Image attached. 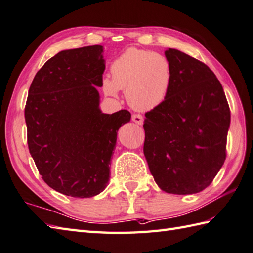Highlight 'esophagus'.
Returning a JSON list of instances; mask_svg holds the SVG:
<instances>
[{
    "label": "esophagus",
    "mask_w": 253,
    "mask_h": 253,
    "mask_svg": "<svg viewBox=\"0 0 253 253\" xmlns=\"http://www.w3.org/2000/svg\"><path fill=\"white\" fill-rule=\"evenodd\" d=\"M131 120H132V122L138 124V125H142L143 124V117L140 115V114H132Z\"/></svg>",
    "instance_id": "1"
}]
</instances>
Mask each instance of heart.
<instances>
[{
  "label": "heart",
  "mask_w": 253,
  "mask_h": 253,
  "mask_svg": "<svg viewBox=\"0 0 253 253\" xmlns=\"http://www.w3.org/2000/svg\"><path fill=\"white\" fill-rule=\"evenodd\" d=\"M111 80L103 88L110 95L124 90L126 100L138 111H150L166 100L173 81L172 64L165 54L130 48L111 64Z\"/></svg>",
  "instance_id": "heart-1"
}]
</instances>
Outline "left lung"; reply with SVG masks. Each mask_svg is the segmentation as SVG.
<instances>
[{
  "instance_id": "obj_1",
  "label": "left lung",
  "mask_w": 253,
  "mask_h": 253,
  "mask_svg": "<svg viewBox=\"0 0 253 253\" xmlns=\"http://www.w3.org/2000/svg\"><path fill=\"white\" fill-rule=\"evenodd\" d=\"M170 92L143 122V153L162 191L195 194L206 189L226 160L230 110L224 88L205 63L176 49Z\"/></svg>"
}]
</instances>
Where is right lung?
<instances>
[{
  "label": "right lung",
  "mask_w": 253,
  "mask_h": 253,
  "mask_svg": "<svg viewBox=\"0 0 253 253\" xmlns=\"http://www.w3.org/2000/svg\"><path fill=\"white\" fill-rule=\"evenodd\" d=\"M103 47L69 49L49 59L31 84L25 106L28 149L47 184L71 197L105 189L117 131L130 121L121 110L104 114Z\"/></svg>",
  "instance_id": "1"
}]
</instances>
